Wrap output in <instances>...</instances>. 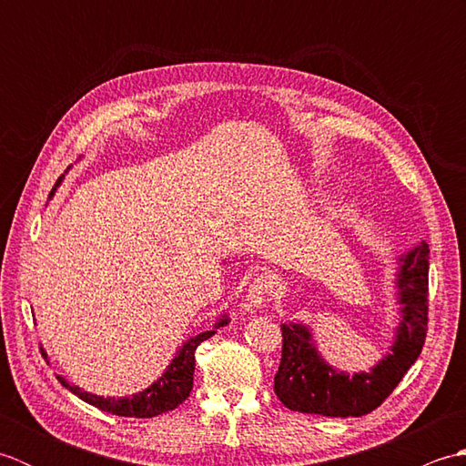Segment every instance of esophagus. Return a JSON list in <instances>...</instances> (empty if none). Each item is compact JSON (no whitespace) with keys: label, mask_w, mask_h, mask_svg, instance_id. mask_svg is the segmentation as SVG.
Segmentation results:
<instances>
[{"label":"esophagus","mask_w":466,"mask_h":466,"mask_svg":"<svg viewBox=\"0 0 466 466\" xmlns=\"http://www.w3.org/2000/svg\"><path fill=\"white\" fill-rule=\"evenodd\" d=\"M270 294H272L270 279H268V276H258V279L252 280L248 294H246V300H248L250 309H262L266 300H268Z\"/></svg>","instance_id":"esophagus-1"}]
</instances>
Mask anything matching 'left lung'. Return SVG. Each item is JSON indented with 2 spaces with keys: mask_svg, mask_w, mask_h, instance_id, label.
Instances as JSON below:
<instances>
[{
  "mask_svg": "<svg viewBox=\"0 0 466 466\" xmlns=\"http://www.w3.org/2000/svg\"><path fill=\"white\" fill-rule=\"evenodd\" d=\"M399 294L402 322L392 354L370 372L349 376L326 364L302 324H282V359L274 392L286 409L322 417H362L380 407L419 359L429 330V246L400 258Z\"/></svg>",
  "mask_w": 466,
  "mask_h": 466,
  "instance_id": "8db88e82",
  "label": "left lung"
}]
</instances>
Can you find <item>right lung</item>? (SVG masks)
Listing matches in <instances>:
<instances>
[{
  "instance_id": "obj_1",
  "label": "right lung",
  "mask_w": 466,
  "mask_h": 466,
  "mask_svg": "<svg viewBox=\"0 0 466 466\" xmlns=\"http://www.w3.org/2000/svg\"><path fill=\"white\" fill-rule=\"evenodd\" d=\"M62 182V176L56 182V186ZM56 190V187H54ZM54 190L49 192V196L54 194ZM228 324V319H224L216 324V329ZM214 334V330H206L202 334L194 336L184 346L177 354L174 356L172 364L167 366V370L157 379L150 389H146L137 394H132V397H124V399H104L97 397V394L84 392L80 386H72L67 380H64L62 376H57L59 382H62L69 392H74L76 397H80L92 407L100 409L104 412H112L117 414V417H130V419H152L157 417V414H164L167 410H174L176 407L190 397L192 384H194V369H196V359L194 352L200 342L208 340Z\"/></svg>"
}]
</instances>
